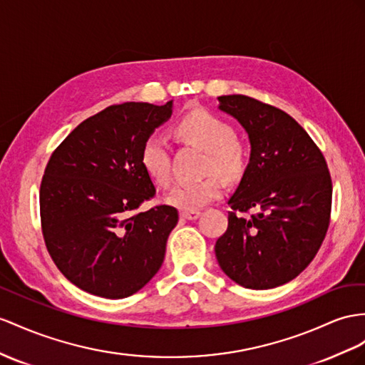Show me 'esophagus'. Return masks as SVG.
<instances>
[{"label":"esophagus","mask_w":365,"mask_h":365,"mask_svg":"<svg viewBox=\"0 0 365 365\" xmlns=\"http://www.w3.org/2000/svg\"><path fill=\"white\" fill-rule=\"evenodd\" d=\"M200 216V211H182L180 212V217L185 220H195L199 219Z\"/></svg>","instance_id":"esophagus-1"}]
</instances>
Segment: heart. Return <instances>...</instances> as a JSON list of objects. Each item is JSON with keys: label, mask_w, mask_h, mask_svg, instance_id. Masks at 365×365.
Segmentation results:
<instances>
[{"label": "heart", "mask_w": 365, "mask_h": 365, "mask_svg": "<svg viewBox=\"0 0 365 365\" xmlns=\"http://www.w3.org/2000/svg\"><path fill=\"white\" fill-rule=\"evenodd\" d=\"M175 134L207 153L205 173H217L228 180H235L244 174L248 162V149L235 135V130L225 120L208 110H194L177 123ZM140 160L146 174L155 183L163 186L170 183V153L162 137L153 135L146 140ZM222 192L223 182L220 177L211 174L197 182L175 185L165 200L171 207L183 211H197L217 200Z\"/></svg>", "instance_id": "1"}]
</instances>
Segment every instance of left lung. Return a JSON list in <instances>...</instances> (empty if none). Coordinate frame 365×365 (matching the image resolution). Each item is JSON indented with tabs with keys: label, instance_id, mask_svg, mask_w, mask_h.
<instances>
[{
	"label": "left lung",
	"instance_id": "left-lung-1",
	"mask_svg": "<svg viewBox=\"0 0 365 365\" xmlns=\"http://www.w3.org/2000/svg\"><path fill=\"white\" fill-rule=\"evenodd\" d=\"M219 109L248 134L250 162L228 205L217 262L251 289L284 285L312 262L330 223L331 179L325 158L287 112L247 96L217 97ZM255 211L250 218L235 212Z\"/></svg>",
	"mask_w": 365,
	"mask_h": 365
}]
</instances>
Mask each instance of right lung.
<instances>
[{
	"mask_svg": "<svg viewBox=\"0 0 365 365\" xmlns=\"http://www.w3.org/2000/svg\"><path fill=\"white\" fill-rule=\"evenodd\" d=\"M163 106L128 101L86 118L55 149L40 188L46 247L55 265L83 292L123 299L160 269L179 222L174 207L134 211L155 194L140 160Z\"/></svg>",
	"mask_w": 365,
	"mask_h": 365,
	"instance_id": "add662e5",
	"label": "right lung"
}]
</instances>
